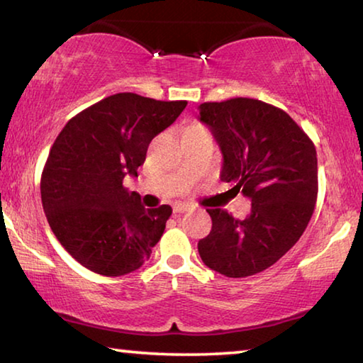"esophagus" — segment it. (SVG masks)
Wrapping results in <instances>:
<instances>
[{
  "label": "esophagus",
  "mask_w": 363,
  "mask_h": 363,
  "mask_svg": "<svg viewBox=\"0 0 363 363\" xmlns=\"http://www.w3.org/2000/svg\"><path fill=\"white\" fill-rule=\"evenodd\" d=\"M189 210H190V206L186 205V203H176V205L173 206V211H174L176 214L186 213V211H189Z\"/></svg>",
  "instance_id": "esophagus-1"
}]
</instances>
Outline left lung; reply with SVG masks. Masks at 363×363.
I'll return each mask as SVG.
<instances>
[{"instance_id":"left-lung-1","label":"left lung","mask_w":363,"mask_h":363,"mask_svg":"<svg viewBox=\"0 0 363 363\" xmlns=\"http://www.w3.org/2000/svg\"><path fill=\"white\" fill-rule=\"evenodd\" d=\"M199 108L223 152L220 181L251 199L242 220L206 210L213 227L199 253L225 277H248L277 262L309 224L318 192L315 147L290 115L262 101L235 97Z\"/></svg>"}]
</instances>
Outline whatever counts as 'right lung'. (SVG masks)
<instances>
[{
  "mask_svg": "<svg viewBox=\"0 0 363 363\" xmlns=\"http://www.w3.org/2000/svg\"><path fill=\"white\" fill-rule=\"evenodd\" d=\"M186 106L118 93L73 116L54 140L41 174L43 210L60 245L86 269L118 277L150 257L173 210L144 208L123 179L138 176L150 140Z\"/></svg>",
  "mask_w": 363,
  "mask_h": 363,
  "instance_id": "obj_1",
  "label": "right lung"
}]
</instances>
